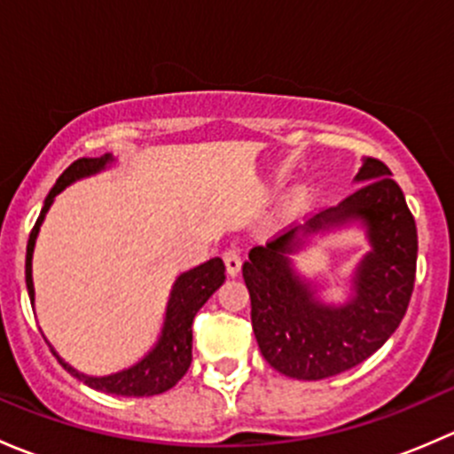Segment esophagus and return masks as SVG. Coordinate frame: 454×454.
I'll use <instances>...</instances> for the list:
<instances>
[{
  "instance_id": "34e87169",
  "label": "esophagus",
  "mask_w": 454,
  "mask_h": 454,
  "mask_svg": "<svg viewBox=\"0 0 454 454\" xmlns=\"http://www.w3.org/2000/svg\"><path fill=\"white\" fill-rule=\"evenodd\" d=\"M222 259L223 263H226V272L231 274V277H235V274L241 270V254L237 246H228V248L222 253Z\"/></svg>"
}]
</instances>
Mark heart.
Listing matches in <instances>:
<instances>
[{
  "label": "heart",
  "mask_w": 454,
  "mask_h": 454,
  "mask_svg": "<svg viewBox=\"0 0 454 454\" xmlns=\"http://www.w3.org/2000/svg\"><path fill=\"white\" fill-rule=\"evenodd\" d=\"M301 206H303V195L296 193V195H292L290 204H287V210H299Z\"/></svg>",
  "instance_id": "obj_1"
}]
</instances>
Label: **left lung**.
I'll return each mask as SVG.
<instances>
[{"mask_svg":"<svg viewBox=\"0 0 454 454\" xmlns=\"http://www.w3.org/2000/svg\"><path fill=\"white\" fill-rule=\"evenodd\" d=\"M356 180L367 184L305 226L320 231L349 217L367 223L373 253L360 263L349 303H316L312 290L294 277L286 253L296 231L254 246L241 268L261 354L287 378L323 380L356 367L391 338L409 308L418 270L413 213L378 158L364 160Z\"/></svg>","mask_w":454,"mask_h":454,"instance_id":"1","label":"left lung"}]
</instances>
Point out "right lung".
Instances as JSON below:
<instances>
[{"label": "right lung", "mask_w": 454, "mask_h": 454, "mask_svg": "<svg viewBox=\"0 0 454 454\" xmlns=\"http://www.w3.org/2000/svg\"><path fill=\"white\" fill-rule=\"evenodd\" d=\"M109 155L103 158H79L61 173V177L57 180V184L52 186V191L48 193V198L43 201V208H41L39 219L32 226L30 237H28V248H26V287H28L30 303H35V287H32V250H35V239L39 235V226L43 222L45 213H48L52 200L66 189L70 182L79 180V177L90 176V173L100 171L105 164L109 162ZM223 272H226V265L219 256L206 261V263L198 265V268L189 270V272L182 274L176 281L171 290V299H168L167 308V320H164L162 336H160L158 347L146 356L142 363L136 367L121 371V373L105 375V378H90V375L79 373L76 369H72L70 364L63 363L57 356V351L52 349V354L57 356V360L61 363L63 369L70 371L74 378H79L81 382L87 387L96 388V391L103 393H114V395H127V397H142V395H160V393L168 391V388L176 387L184 373L191 367V360H193V325L195 314L200 312L201 305L213 296V292L217 290L223 283Z\"/></svg>", "instance_id": "right-lung-1"}]
</instances>
